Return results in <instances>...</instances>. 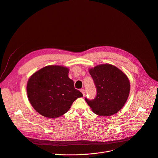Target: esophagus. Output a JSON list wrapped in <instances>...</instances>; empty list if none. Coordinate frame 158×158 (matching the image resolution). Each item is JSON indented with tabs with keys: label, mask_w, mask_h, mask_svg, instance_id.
<instances>
[{
	"label": "esophagus",
	"mask_w": 158,
	"mask_h": 158,
	"mask_svg": "<svg viewBox=\"0 0 158 158\" xmlns=\"http://www.w3.org/2000/svg\"><path fill=\"white\" fill-rule=\"evenodd\" d=\"M81 93H82L83 96H84V95H85V90H84V89H81Z\"/></svg>",
	"instance_id": "1"
}]
</instances>
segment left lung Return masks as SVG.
I'll return each mask as SVG.
<instances>
[{"label": "left lung", "instance_id": "obj_1", "mask_svg": "<svg viewBox=\"0 0 158 158\" xmlns=\"http://www.w3.org/2000/svg\"><path fill=\"white\" fill-rule=\"evenodd\" d=\"M96 88V96L93 100L85 98L92 111L98 115L108 117L115 114L125 104L130 93L127 76L117 67L105 64L89 69Z\"/></svg>", "mask_w": 158, "mask_h": 158}]
</instances>
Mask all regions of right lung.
Masks as SVG:
<instances>
[{"label": "right lung", "instance_id": "right-lung-1", "mask_svg": "<svg viewBox=\"0 0 158 158\" xmlns=\"http://www.w3.org/2000/svg\"><path fill=\"white\" fill-rule=\"evenodd\" d=\"M64 66L48 65L35 73L28 79L27 94L33 108L42 116L57 118L65 114L75 100L83 95L75 89Z\"/></svg>", "mask_w": 158, "mask_h": 158}]
</instances>
